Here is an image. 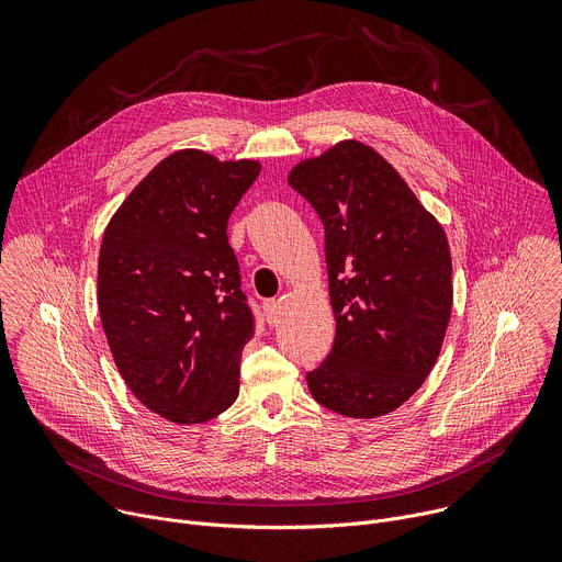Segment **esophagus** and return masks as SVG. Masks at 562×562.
<instances>
[{
  "label": "esophagus",
  "instance_id": "34e87169",
  "mask_svg": "<svg viewBox=\"0 0 562 562\" xmlns=\"http://www.w3.org/2000/svg\"><path fill=\"white\" fill-rule=\"evenodd\" d=\"M265 313H267L269 325H276V323H278V315H280V304H278V300H267V302H265Z\"/></svg>",
  "mask_w": 562,
  "mask_h": 562
}]
</instances>
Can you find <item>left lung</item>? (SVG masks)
<instances>
[{"label":"left lung","instance_id":"obj_1","mask_svg":"<svg viewBox=\"0 0 562 562\" xmlns=\"http://www.w3.org/2000/svg\"><path fill=\"white\" fill-rule=\"evenodd\" d=\"M289 184L325 224L336 340L306 373L319 405L373 418L412 397L451 315V254L438 220L373 148L347 139L304 159Z\"/></svg>","mask_w":562,"mask_h":562}]
</instances>
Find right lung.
I'll list each match as a JSON object with an SVG mask.
<instances>
[{
	"instance_id": "right-lung-1",
	"label": "right lung",
	"mask_w": 562,
	"mask_h": 562,
	"mask_svg": "<svg viewBox=\"0 0 562 562\" xmlns=\"http://www.w3.org/2000/svg\"><path fill=\"white\" fill-rule=\"evenodd\" d=\"M258 176L251 159L178 150L104 231L98 304L113 360L139 403L171 423H206L237 397L256 315L226 224Z\"/></svg>"
}]
</instances>
